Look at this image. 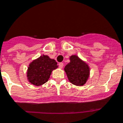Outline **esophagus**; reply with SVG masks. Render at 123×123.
I'll return each mask as SVG.
<instances>
[{"label":"esophagus","mask_w":123,"mask_h":123,"mask_svg":"<svg viewBox=\"0 0 123 123\" xmlns=\"http://www.w3.org/2000/svg\"><path fill=\"white\" fill-rule=\"evenodd\" d=\"M63 63L62 62H60V63H59V67L60 68H63Z\"/></svg>","instance_id":"esophagus-1"}]
</instances>
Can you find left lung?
<instances>
[{"label": "left lung", "mask_w": 123, "mask_h": 123, "mask_svg": "<svg viewBox=\"0 0 123 123\" xmlns=\"http://www.w3.org/2000/svg\"><path fill=\"white\" fill-rule=\"evenodd\" d=\"M69 60L70 62L64 68L69 81L77 86L84 85L90 75L88 64L76 55H71Z\"/></svg>", "instance_id": "obj_1"}]
</instances>
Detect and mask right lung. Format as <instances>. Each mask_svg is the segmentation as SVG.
Masks as SVG:
<instances>
[{"label": "right lung", "mask_w": 123, "mask_h": 123, "mask_svg": "<svg viewBox=\"0 0 123 123\" xmlns=\"http://www.w3.org/2000/svg\"><path fill=\"white\" fill-rule=\"evenodd\" d=\"M57 68L55 60L43 54L29 64L27 71L28 81L36 86L43 85L48 81L52 71Z\"/></svg>", "instance_id": "1"}]
</instances>
